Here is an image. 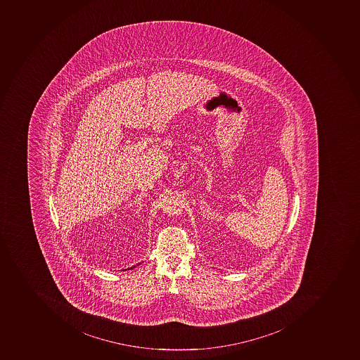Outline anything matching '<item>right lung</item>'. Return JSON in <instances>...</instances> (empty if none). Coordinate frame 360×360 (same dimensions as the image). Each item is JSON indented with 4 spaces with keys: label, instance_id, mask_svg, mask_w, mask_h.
Listing matches in <instances>:
<instances>
[{
    "label": "right lung",
    "instance_id": "1",
    "mask_svg": "<svg viewBox=\"0 0 360 360\" xmlns=\"http://www.w3.org/2000/svg\"><path fill=\"white\" fill-rule=\"evenodd\" d=\"M136 266H138V264H136ZM132 268H134V266H132ZM132 268H131V269H132Z\"/></svg>",
    "mask_w": 360,
    "mask_h": 360
}]
</instances>
